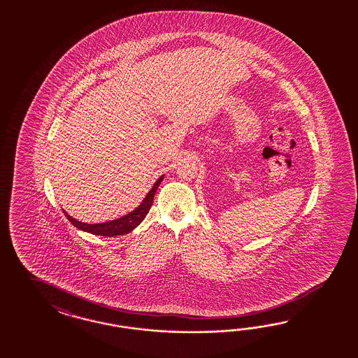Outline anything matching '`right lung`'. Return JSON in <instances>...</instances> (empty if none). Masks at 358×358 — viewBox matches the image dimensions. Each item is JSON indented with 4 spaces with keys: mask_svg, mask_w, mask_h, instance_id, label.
I'll return each mask as SVG.
<instances>
[{
    "mask_svg": "<svg viewBox=\"0 0 358 358\" xmlns=\"http://www.w3.org/2000/svg\"><path fill=\"white\" fill-rule=\"evenodd\" d=\"M164 174L155 182L152 186L151 190L148 192V194L145 195V198L143 199L139 207H136L134 211H131L130 214L124 215V217L111 220V222H105V223H98V224H87V223H83L78 222L76 219L68 215L63 210L66 219L78 229L87 231L89 234L93 235H101V236H117V235H126L131 232L134 228L138 227L141 223V220L145 217L148 214L150 208H151L152 203H153V196L159 187V185L162 184L163 181Z\"/></svg>",
    "mask_w": 358,
    "mask_h": 358,
    "instance_id": "right-lung-1",
    "label": "right lung"
}]
</instances>
